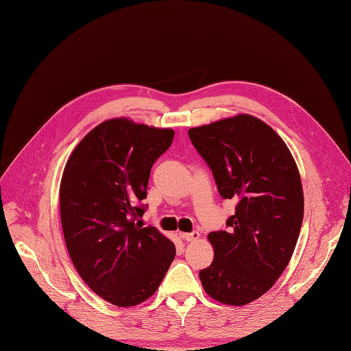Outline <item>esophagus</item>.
I'll list each match as a JSON object with an SVG mask.
<instances>
[{"label":"esophagus","instance_id":"34e87169","mask_svg":"<svg viewBox=\"0 0 351 351\" xmlns=\"http://www.w3.org/2000/svg\"><path fill=\"white\" fill-rule=\"evenodd\" d=\"M199 232H196V231H193V232H184V234H180V238L184 239V241H186V242H195V241H197L199 239Z\"/></svg>","mask_w":351,"mask_h":351}]
</instances>
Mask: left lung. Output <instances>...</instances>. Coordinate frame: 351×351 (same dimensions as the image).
I'll return each instance as SVG.
<instances>
[{
	"instance_id": "obj_1",
	"label": "left lung",
	"mask_w": 351,
	"mask_h": 351,
	"mask_svg": "<svg viewBox=\"0 0 351 351\" xmlns=\"http://www.w3.org/2000/svg\"><path fill=\"white\" fill-rule=\"evenodd\" d=\"M188 134L219 195L238 201L228 230L208 235L215 255L199 271L202 287L222 304L245 306L276 284L293 256L304 215L298 167L277 132L251 114Z\"/></svg>"
}]
</instances>
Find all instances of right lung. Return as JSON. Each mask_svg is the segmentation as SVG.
<instances>
[{"mask_svg":"<svg viewBox=\"0 0 351 351\" xmlns=\"http://www.w3.org/2000/svg\"><path fill=\"white\" fill-rule=\"evenodd\" d=\"M175 132L109 119L70 155L60 184L67 251L83 281L117 307L156 293L176 250L155 226H142L150 169Z\"/></svg>","mask_w":351,"mask_h":351,"instance_id":"1","label":"right lung"}]
</instances>
